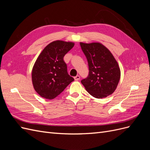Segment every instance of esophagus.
<instances>
[{
	"label": "esophagus",
	"instance_id": "34e87169",
	"mask_svg": "<svg viewBox=\"0 0 150 150\" xmlns=\"http://www.w3.org/2000/svg\"><path fill=\"white\" fill-rule=\"evenodd\" d=\"M74 79L76 80V81H78V80H79L80 79V76H75L74 77Z\"/></svg>",
	"mask_w": 150,
	"mask_h": 150
}]
</instances>
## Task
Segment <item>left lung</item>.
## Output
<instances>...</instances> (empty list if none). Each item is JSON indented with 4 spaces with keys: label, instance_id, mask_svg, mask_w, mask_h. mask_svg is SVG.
Returning a JSON list of instances; mask_svg holds the SVG:
<instances>
[{
    "label": "left lung",
    "instance_id": "left-lung-1",
    "mask_svg": "<svg viewBox=\"0 0 150 150\" xmlns=\"http://www.w3.org/2000/svg\"><path fill=\"white\" fill-rule=\"evenodd\" d=\"M80 46L89 66L88 76L81 80V83L93 97H107L114 93L120 81L118 64L111 52L101 43L80 42Z\"/></svg>",
    "mask_w": 150,
    "mask_h": 150
}]
</instances>
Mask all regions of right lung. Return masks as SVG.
<instances>
[{
    "mask_svg": "<svg viewBox=\"0 0 150 150\" xmlns=\"http://www.w3.org/2000/svg\"><path fill=\"white\" fill-rule=\"evenodd\" d=\"M74 44L56 40L49 44L39 54L32 71L34 88L40 96L52 99L60 94L74 79L67 73L65 54Z\"/></svg>",
    "mask_w": 150,
    "mask_h": 150,
    "instance_id": "obj_1",
    "label": "right lung"
}]
</instances>
